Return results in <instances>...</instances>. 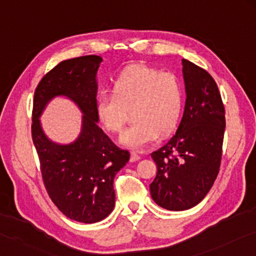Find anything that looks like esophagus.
I'll return each instance as SVG.
<instances>
[{"instance_id": "34e87169", "label": "esophagus", "mask_w": 256, "mask_h": 256, "mask_svg": "<svg viewBox=\"0 0 256 256\" xmlns=\"http://www.w3.org/2000/svg\"><path fill=\"white\" fill-rule=\"evenodd\" d=\"M140 160V156L138 155V154H136L135 152H132V155H130V160H132V162H137V160Z\"/></svg>"}]
</instances>
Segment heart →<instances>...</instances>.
I'll list each match as a JSON object with an SVG mask.
<instances>
[{
    "label": "heart",
    "instance_id": "b5f03b06",
    "mask_svg": "<svg viewBox=\"0 0 256 256\" xmlns=\"http://www.w3.org/2000/svg\"><path fill=\"white\" fill-rule=\"evenodd\" d=\"M183 90L178 76L145 64L128 67L116 76L111 91L96 96V111L108 132L122 130L127 111L132 109L130 127L121 136V142L142 150L171 132L180 120Z\"/></svg>",
    "mask_w": 256,
    "mask_h": 256
}]
</instances>
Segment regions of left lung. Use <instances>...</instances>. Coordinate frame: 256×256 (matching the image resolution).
<instances>
[{
    "mask_svg": "<svg viewBox=\"0 0 256 256\" xmlns=\"http://www.w3.org/2000/svg\"><path fill=\"white\" fill-rule=\"evenodd\" d=\"M186 100L178 130L150 154L158 174L150 196L162 208L194 207L212 189L220 168L225 106L217 83L207 70L182 60Z\"/></svg>",
    "mask_w": 256,
    "mask_h": 256,
    "instance_id": "8db88e82",
    "label": "left lung"
}]
</instances>
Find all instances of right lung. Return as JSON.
Wrapping results in <instances>:
<instances>
[{
	"label": "right lung",
	"mask_w": 256,
	"mask_h": 256,
	"mask_svg": "<svg viewBox=\"0 0 256 256\" xmlns=\"http://www.w3.org/2000/svg\"><path fill=\"white\" fill-rule=\"evenodd\" d=\"M102 58L88 55L62 60L44 76L34 96L31 135L49 198L72 220L93 224L114 207V178L129 160L98 126L96 72ZM65 95L84 112L82 130L68 146L49 141L38 116L52 97Z\"/></svg>",
	"instance_id": "add662e5"
}]
</instances>
